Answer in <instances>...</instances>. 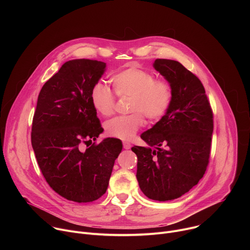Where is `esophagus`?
<instances>
[{
    "label": "esophagus",
    "mask_w": 250,
    "mask_h": 250,
    "mask_svg": "<svg viewBox=\"0 0 250 250\" xmlns=\"http://www.w3.org/2000/svg\"><path fill=\"white\" fill-rule=\"evenodd\" d=\"M123 145H124V148H125V149H129V148L131 147V145L129 144V142H126V141H125V142H124Z\"/></svg>",
    "instance_id": "34e87169"
}]
</instances>
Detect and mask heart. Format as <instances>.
Segmentation results:
<instances>
[{"mask_svg": "<svg viewBox=\"0 0 250 250\" xmlns=\"http://www.w3.org/2000/svg\"><path fill=\"white\" fill-rule=\"evenodd\" d=\"M118 97L130 98L128 116L115 118L105 124L109 135L130 140L144 125V116L149 122L163 118L169 111L174 98V89L167 80H159L150 71L135 67L121 70L112 77ZM91 103L103 117L115 112L116 96L104 84L98 82L91 90Z\"/></svg>", "mask_w": 250, "mask_h": 250, "instance_id": "1", "label": "heart"}]
</instances>
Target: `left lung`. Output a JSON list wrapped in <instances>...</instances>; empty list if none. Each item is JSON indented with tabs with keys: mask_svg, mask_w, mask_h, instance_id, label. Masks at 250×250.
<instances>
[{
	"mask_svg": "<svg viewBox=\"0 0 250 250\" xmlns=\"http://www.w3.org/2000/svg\"><path fill=\"white\" fill-rule=\"evenodd\" d=\"M154 68L171 83L167 114L140 137L149 147L133 146L140 190L154 201H170L202 179L209 159L213 115L200 79L181 63L156 59ZM155 149H153V147Z\"/></svg>",
	"mask_w": 250,
	"mask_h": 250,
	"instance_id": "1",
	"label": "left lung"
}]
</instances>
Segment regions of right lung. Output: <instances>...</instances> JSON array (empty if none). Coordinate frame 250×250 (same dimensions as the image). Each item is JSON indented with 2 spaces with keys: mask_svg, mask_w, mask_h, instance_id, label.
<instances>
[{
  "mask_svg": "<svg viewBox=\"0 0 250 250\" xmlns=\"http://www.w3.org/2000/svg\"><path fill=\"white\" fill-rule=\"evenodd\" d=\"M104 68L105 63L97 60L67 61L39 95L31 146L48 185L69 201L88 203L102 197L123 149L117 138L83 149V143L96 140L104 130L91 103V90Z\"/></svg>",
  "mask_w": 250,
  "mask_h": 250,
  "instance_id": "1",
  "label": "right lung"
}]
</instances>
